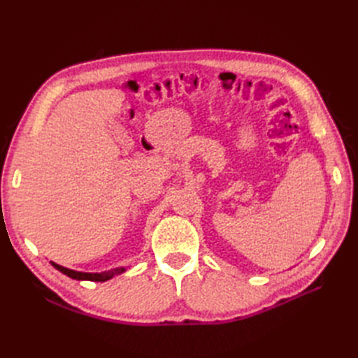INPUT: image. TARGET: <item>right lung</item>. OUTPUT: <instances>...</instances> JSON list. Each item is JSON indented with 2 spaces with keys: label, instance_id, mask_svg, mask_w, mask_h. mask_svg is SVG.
Wrapping results in <instances>:
<instances>
[{
  "label": "right lung",
  "instance_id": "right-lung-1",
  "mask_svg": "<svg viewBox=\"0 0 358 358\" xmlns=\"http://www.w3.org/2000/svg\"><path fill=\"white\" fill-rule=\"evenodd\" d=\"M50 264L55 267L57 270H59L61 273L67 275L69 278L71 279H76V280H92V282H106V280L112 279L113 276L116 275H121L125 272V267H117V268H113V270H109V272H101V273H86V272H76V270H71V268H67L64 266H59L57 263L50 262Z\"/></svg>",
  "mask_w": 358,
  "mask_h": 358
}]
</instances>
